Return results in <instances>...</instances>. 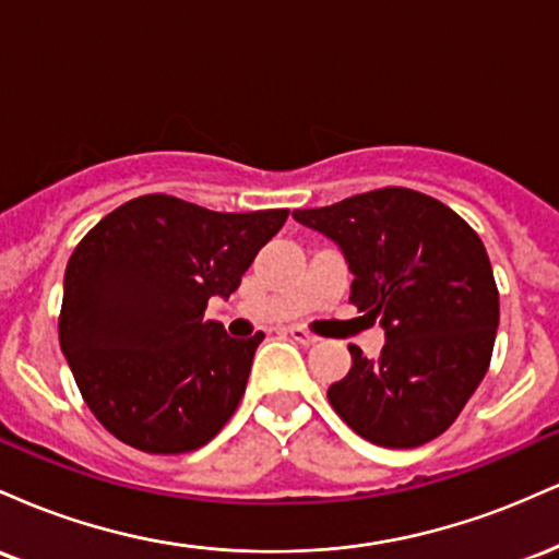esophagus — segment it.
I'll list each match as a JSON object with an SVG mask.
<instances>
[{"label":"esophagus","mask_w":559,"mask_h":559,"mask_svg":"<svg viewBox=\"0 0 559 559\" xmlns=\"http://www.w3.org/2000/svg\"><path fill=\"white\" fill-rule=\"evenodd\" d=\"M288 336H292L294 342H299V344H305V346H316L320 342L316 333L299 329V325H292V329H288Z\"/></svg>","instance_id":"34e87169"}]
</instances>
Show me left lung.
Masks as SVG:
<instances>
[{"label": "left lung", "mask_w": 559, "mask_h": 559, "mask_svg": "<svg viewBox=\"0 0 559 559\" xmlns=\"http://www.w3.org/2000/svg\"><path fill=\"white\" fill-rule=\"evenodd\" d=\"M294 221L342 249L349 301L381 323V357L349 344L329 402L378 447H420L452 426L489 370L499 294L484 241L457 213L413 189H378Z\"/></svg>", "instance_id": "8db88e82"}]
</instances>
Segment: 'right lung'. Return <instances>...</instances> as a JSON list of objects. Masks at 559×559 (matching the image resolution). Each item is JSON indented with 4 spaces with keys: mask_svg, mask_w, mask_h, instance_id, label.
Here are the masks:
<instances>
[{
    "mask_svg": "<svg viewBox=\"0 0 559 559\" xmlns=\"http://www.w3.org/2000/svg\"><path fill=\"white\" fill-rule=\"evenodd\" d=\"M286 217L150 194L83 236L62 286L60 346L107 431L141 452L181 454L226 426L265 336H228L204 310L239 288Z\"/></svg>",
    "mask_w": 559,
    "mask_h": 559,
    "instance_id": "right-lung-1",
    "label": "right lung"
}]
</instances>
